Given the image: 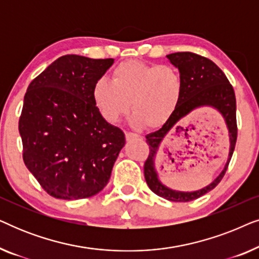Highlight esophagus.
<instances>
[{
	"label": "esophagus",
	"mask_w": 259,
	"mask_h": 259,
	"mask_svg": "<svg viewBox=\"0 0 259 259\" xmlns=\"http://www.w3.org/2000/svg\"><path fill=\"white\" fill-rule=\"evenodd\" d=\"M141 138L140 136H138L136 133H132V132H126V139L127 140H132V139H139Z\"/></svg>",
	"instance_id": "obj_1"
}]
</instances>
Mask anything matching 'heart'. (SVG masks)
<instances>
[{
  "label": "heart",
  "instance_id": "b5f03b06",
  "mask_svg": "<svg viewBox=\"0 0 259 259\" xmlns=\"http://www.w3.org/2000/svg\"><path fill=\"white\" fill-rule=\"evenodd\" d=\"M183 94V81L176 68L140 61L119 63L112 81L101 76L95 81L92 95L101 115L116 122L132 107L133 122L160 127L171 119Z\"/></svg>",
  "mask_w": 259,
  "mask_h": 259
}]
</instances>
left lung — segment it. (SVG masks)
Returning <instances> with one entry per match:
<instances>
[{
	"mask_svg": "<svg viewBox=\"0 0 259 259\" xmlns=\"http://www.w3.org/2000/svg\"><path fill=\"white\" fill-rule=\"evenodd\" d=\"M169 62L179 69L183 81V94L175 114L160 130L146 136V143L150 146V154L144 165V175L148 187L157 196L171 201H191L197 199L205 193L210 192L221 183L228 169L229 162L235 151L237 141V119H236V97L235 91L223 70L212 62L210 59L204 58L191 52H179L166 55ZM208 105L213 107L221 113L228 127L230 148L229 157L223 171L210 186L192 193H182L166 188L158 180L155 169V157L158 145L172 129L179 128L180 120L184 116L199 107Z\"/></svg>",
	"mask_w": 259,
	"mask_h": 259,
	"instance_id": "8db88e82",
	"label": "left lung"
}]
</instances>
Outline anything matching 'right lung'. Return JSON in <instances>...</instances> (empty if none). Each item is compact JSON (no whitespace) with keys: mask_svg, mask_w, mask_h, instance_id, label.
Listing matches in <instances>:
<instances>
[{"mask_svg":"<svg viewBox=\"0 0 259 259\" xmlns=\"http://www.w3.org/2000/svg\"><path fill=\"white\" fill-rule=\"evenodd\" d=\"M113 62L65 55L28 86L19 121L23 161L52 197H92L111 178L125 134L102 118L92 91Z\"/></svg>","mask_w":259,"mask_h":259,"instance_id":"right-lung-1","label":"right lung"}]
</instances>
